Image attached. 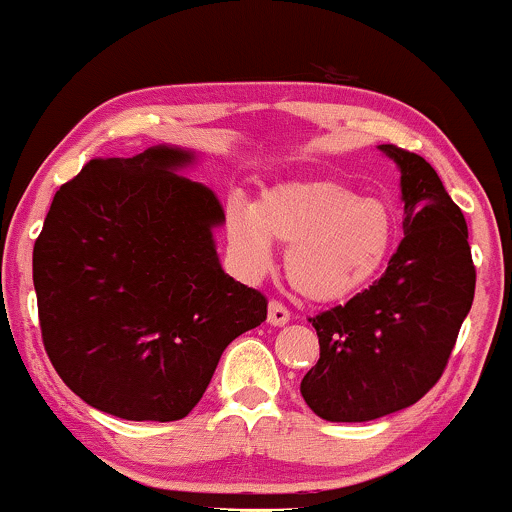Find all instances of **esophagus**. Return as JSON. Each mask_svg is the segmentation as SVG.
Segmentation results:
<instances>
[{
	"label": "esophagus",
	"mask_w": 512,
	"mask_h": 512,
	"mask_svg": "<svg viewBox=\"0 0 512 512\" xmlns=\"http://www.w3.org/2000/svg\"><path fill=\"white\" fill-rule=\"evenodd\" d=\"M291 320V310L286 308L284 303L281 301H269V315H267V322L269 325H274V327H281V325H286V322Z\"/></svg>",
	"instance_id": "obj_1"
}]
</instances>
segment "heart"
Here are the masks:
<instances>
[{"label":"heart","mask_w":512,"mask_h":512,"mask_svg":"<svg viewBox=\"0 0 512 512\" xmlns=\"http://www.w3.org/2000/svg\"><path fill=\"white\" fill-rule=\"evenodd\" d=\"M226 236L250 272H262L272 240L289 245L286 274L313 301H342L385 267L395 245V219L385 202L361 197L337 180L286 182L257 204L233 199Z\"/></svg>","instance_id":"b5f03b06"}]
</instances>
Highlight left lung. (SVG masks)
I'll return each instance as SVG.
<instances>
[{
    "instance_id": "1",
    "label": "left lung",
    "mask_w": 512,
    "mask_h": 512,
    "mask_svg": "<svg viewBox=\"0 0 512 512\" xmlns=\"http://www.w3.org/2000/svg\"><path fill=\"white\" fill-rule=\"evenodd\" d=\"M380 149L402 170L404 238L373 286L308 317L320 361L301 395L327 421L380 419L419 402L448 366L477 286L467 221L436 170L395 144Z\"/></svg>"
}]
</instances>
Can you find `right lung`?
I'll return each instance as SVG.
<instances>
[{
  "label": "right lung",
  "mask_w": 512,
  "mask_h": 512,
  "mask_svg": "<svg viewBox=\"0 0 512 512\" xmlns=\"http://www.w3.org/2000/svg\"><path fill=\"white\" fill-rule=\"evenodd\" d=\"M190 151L93 158L57 190L33 248L45 351L64 385L127 421H178L267 298L228 276L219 197L175 170Z\"/></svg>",
  "instance_id": "obj_1"
}]
</instances>
